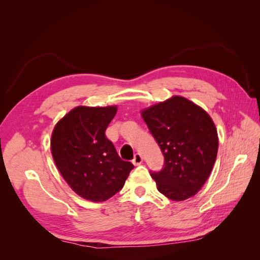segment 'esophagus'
<instances>
[{"label": "esophagus", "mask_w": 260, "mask_h": 260, "mask_svg": "<svg viewBox=\"0 0 260 260\" xmlns=\"http://www.w3.org/2000/svg\"><path fill=\"white\" fill-rule=\"evenodd\" d=\"M142 161H143V158L140 154H136L135 158L132 159V162H133V165H135V166H139V165L142 164Z\"/></svg>", "instance_id": "esophagus-1"}]
</instances>
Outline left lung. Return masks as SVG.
I'll return each mask as SVG.
<instances>
[{
  "instance_id": "left-lung-1",
  "label": "left lung",
  "mask_w": 260,
  "mask_h": 260,
  "mask_svg": "<svg viewBox=\"0 0 260 260\" xmlns=\"http://www.w3.org/2000/svg\"><path fill=\"white\" fill-rule=\"evenodd\" d=\"M165 157L164 167L152 172L157 188L172 201L198 193L216 161L218 135L209 115L193 102L174 96L142 112Z\"/></svg>"
}]
</instances>
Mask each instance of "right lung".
I'll list each match as a JSON object with an SVG mask.
<instances>
[{
  "label": "right lung",
  "mask_w": 260,
  "mask_h": 260,
  "mask_svg": "<svg viewBox=\"0 0 260 260\" xmlns=\"http://www.w3.org/2000/svg\"><path fill=\"white\" fill-rule=\"evenodd\" d=\"M116 106H78L60 119L52 133L55 164L81 198L104 202L119 192L135 166L122 160L105 131Z\"/></svg>",
  "instance_id": "right-lung-1"
}]
</instances>
